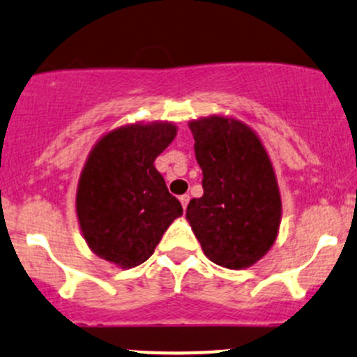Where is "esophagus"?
I'll list each match as a JSON object with an SVG mask.
<instances>
[{
  "label": "esophagus",
  "mask_w": 357,
  "mask_h": 357,
  "mask_svg": "<svg viewBox=\"0 0 357 357\" xmlns=\"http://www.w3.org/2000/svg\"><path fill=\"white\" fill-rule=\"evenodd\" d=\"M189 201H190V196H189V194H183V196H180V203H182L183 209L187 208V204H189Z\"/></svg>",
  "instance_id": "esophagus-1"
}]
</instances>
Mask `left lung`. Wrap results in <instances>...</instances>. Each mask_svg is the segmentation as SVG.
<instances>
[{"instance_id": "obj_1", "label": "left lung", "mask_w": 357, "mask_h": 357, "mask_svg": "<svg viewBox=\"0 0 357 357\" xmlns=\"http://www.w3.org/2000/svg\"><path fill=\"white\" fill-rule=\"evenodd\" d=\"M204 194L190 199L187 220L213 263L251 266L273 245L280 194L266 151L251 128L225 116L189 123Z\"/></svg>"}]
</instances>
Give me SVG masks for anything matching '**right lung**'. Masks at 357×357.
I'll return each instance as SVG.
<instances>
[{
	"instance_id": "right-lung-1",
	"label": "right lung",
	"mask_w": 357,
	"mask_h": 357,
	"mask_svg": "<svg viewBox=\"0 0 357 357\" xmlns=\"http://www.w3.org/2000/svg\"><path fill=\"white\" fill-rule=\"evenodd\" d=\"M175 134L172 123L130 125L109 132L91 151L77 189V216L99 258L122 268L144 263L182 215L153 165Z\"/></svg>"
}]
</instances>
